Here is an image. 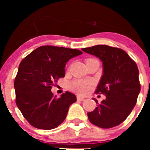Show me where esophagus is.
Here are the masks:
<instances>
[{
    "label": "esophagus",
    "mask_w": 150,
    "mask_h": 150,
    "mask_svg": "<svg viewBox=\"0 0 150 150\" xmlns=\"http://www.w3.org/2000/svg\"><path fill=\"white\" fill-rule=\"evenodd\" d=\"M76 98H77L78 100H80V101H83V100H85V98H83V97L79 96V95H78V96L76 97Z\"/></svg>",
    "instance_id": "obj_1"
}]
</instances>
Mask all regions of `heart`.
<instances>
[{"instance_id":"b5f03b06","label":"heart","mask_w":150,"mask_h":150,"mask_svg":"<svg viewBox=\"0 0 150 150\" xmlns=\"http://www.w3.org/2000/svg\"><path fill=\"white\" fill-rule=\"evenodd\" d=\"M91 81L84 79H74L69 84V88L78 94H86L88 91Z\"/></svg>"}]
</instances>
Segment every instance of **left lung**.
<instances>
[{
	"mask_svg": "<svg viewBox=\"0 0 150 150\" xmlns=\"http://www.w3.org/2000/svg\"><path fill=\"white\" fill-rule=\"evenodd\" d=\"M82 50L98 58L103 65V75L95 93L104 94L106 98L87 113L88 120L102 128L117 126L126 120L137 103L140 91L137 64L124 50L107 45Z\"/></svg>",
	"mask_w": 150,
	"mask_h": 150,
	"instance_id": "8db88e82",
	"label": "left lung"
}]
</instances>
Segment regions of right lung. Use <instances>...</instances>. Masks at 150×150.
I'll use <instances>...</instances> for the list:
<instances>
[{
    "mask_svg": "<svg viewBox=\"0 0 150 150\" xmlns=\"http://www.w3.org/2000/svg\"><path fill=\"white\" fill-rule=\"evenodd\" d=\"M83 54L75 49L40 46L21 62L14 81L16 103L26 120L39 129L56 128L65 120L76 97L69 91L54 96L52 86L65 74L66 63Z\"/></svg>",
    "mask_w": 150,
    "mask_h": 150,
    "instance_id": "obj_1",
    "label": "right lung"
}]
</instances>
